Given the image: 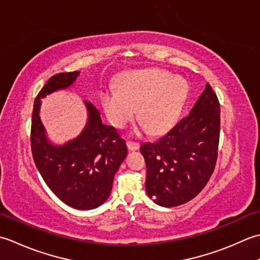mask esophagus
I'll return each instance as SVG.
<instances>
[{
  "label": "esophagus",
  "instance_id": "1",
  "mask_svg": "<svg viewBox=\"0 0 260 260\" xmlns=\"http://www.w3.org/2000/svg\"><path fill=\"white\" fill-rule=\"evenodd\" d=\"M126 147H128V149L130 151H135L139 149L140 145L138 144V142H132V141H126Z\"/></svg>",
  "mask_w": 260,
  "mask_h": 260
}]
</instances>
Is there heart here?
Returning <instances> with one entry per match:
<instances>
[{
    "mask_svg": "<svg viewBox=\"0 0 260 260\" xmlns=\"http://www.w3.org/2000/svg\"><path fill=\"white\" fill-rule=\"evenodd\" d=\"M188 96L183 78L162 70L123 74L116 89H105L102 104L110 122L122 128L136 115L152 134H162L177 122Z\"/></svg>",
    "mask_w": 260,
    "mask_h": 260,
    "instance_id": "1",
    "label": "heart"
}]
</instances>
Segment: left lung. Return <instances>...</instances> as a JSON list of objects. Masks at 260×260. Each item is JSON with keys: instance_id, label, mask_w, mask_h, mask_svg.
Returning a JSON list of instances; mask_svg holds the SVG:
<instances>
[{"instance_id": "1", "label": "left lung", "mask_w": 260, "mask_h": 260, "mask_svg": "<svg viewBox=\"0 0 260 260\" xmlns=\"http://www.w3.org/2000/svg\"><path fill=\"white\" fill-rule=\"evenodd\" d=\"M219 137L220 104L208 83L186 118L157 141L141 146L148 197L165 208L197 197L214 171Z\"/></svg>"}]
</instances>
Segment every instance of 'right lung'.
<instances>
[{
  "mask_svg": "<svg viewBox=\"0 0 260 260\" xmlns=\"http://www.w3.org/2000/svg\"><path fill=\"white\" fill-rule=\"evenodd\" d=\"M79 72L60 73L49 78L36 98L31 121V150L42 178L63 203L77 210H92L110 197L115 173L128 153L125 142L100 112L85 101L87 122L75 139L55 145L40 119L41 99L76 81Z\"/></svg>",
  "mask_w": 260,
  "mask_h": 260,
  "instance_id": "obj_1",
  "label": "right lung"
}]
</instances>
